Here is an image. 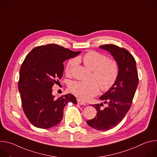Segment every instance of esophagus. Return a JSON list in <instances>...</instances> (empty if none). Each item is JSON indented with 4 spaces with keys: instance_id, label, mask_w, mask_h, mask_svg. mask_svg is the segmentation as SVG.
<instances>
[{
    "instance_id": "34e87169",
    "label": "esophagus",
    "mask_w": 157,
    "mask_h": 157,
    "mask_svg": "<svg viewBox=\"0 0 157 157\" xmlns=\"http://www.w3.org/2000/svg\"><path fill=\"white\" fill-rule=\"evenodd\" d=\"M77 101H78V104L83 105H86V104L84 101H82L80 100L79 99H77Z\"/></svg>"
}]
</instances>
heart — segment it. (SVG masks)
I'll list each match as a JSON object with an SVG mask.
<instances>
[{"label":"heart","mask_w":157,"mask_h":157,"mask_svg":"<svg viewBox=\"0 0 157 157\" xmlns=\"http://www.w3.org/2000/svg\"><path fill=\"white\" fill-rule=\"evenodd\" d=\"M76 61H81L88 69L92 71L91 78L96 81H72L70 83V91L82 100H88L96 95L99 92V86L101 90L108 91L117 79L119 67L116 60L107 59L106 56L95 51L89 52L76 59H70L65 68L67 75L71 73Z\"/></svg>","instance_id":"1"}]
</instances>
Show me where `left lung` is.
<instances>
[{
    "label": "left lung",
    "instance_id": "1",
    "mask_svg": "<svg viewBox=\"0 0 157 157\" xmlns=\"http://www.w3.org/2000/svg\"><path fill=\"white\" fill-rule=\"evenodd\" d=\"M110 53L119 67L117 79L109 90L100 97L104 104H93L97 110L96 117L87 124L98 130L105 131L117 126L128 111L139 83L136 61L125 48L114 44L99 47Z\"/></svg>",
    "mask_w": 157,
    "mask_h": 157
}]
</instances>
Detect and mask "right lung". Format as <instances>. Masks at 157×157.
I'll return each mask as SVG.
<instances>
[{
  "mask_svg": "<svg viewBox=\"0 0 157 157\" xmlns=\"http://www.w3.org/2000/svg\"><path fill=\"white\" fill-rule=\"evenodd\" d=\"M56 44L34 48L25 57L20 70L18 83L24 113L36 127L48 128L62 120L64 106L76 98L67 94L58 99L52 94V87L62 78L66 59L78 55Z\"/></svg>",
  "mask_w": 157,
  "mask_h": 157,
  "instance_id": "obj_1",
  "label": "right lung"
}]
</instances>
